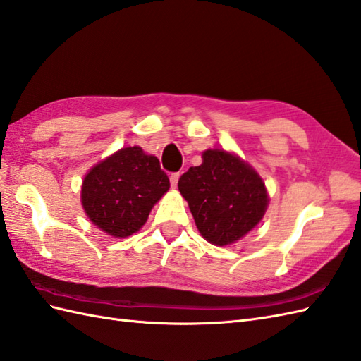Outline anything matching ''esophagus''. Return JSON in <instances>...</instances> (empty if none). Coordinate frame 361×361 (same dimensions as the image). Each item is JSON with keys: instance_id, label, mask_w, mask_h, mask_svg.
Returning a JSON list of instances; mask_svg holds the SVG:
<instances>
[{"instance_id": "1", "label": "esophagus", "mask_w": 361, "mask_h": 361, "mask_svg": "<svg viewBox=\"0 0 361 361\" xmlns=\"http://www.w3.org/2000/svg\"><path fill=\"white\" fill-rule=\"evenodd\" d=\"M178 178H180V173H178V172H173V173H171V186H172V188H177Z\"/></svg>"}]
</instances>
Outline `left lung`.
<instances>
[{
	"label": "left lung",
	"instance_id": "1",
	"mask_svg": "<svg viewBox=\"0 0 361 361\" xmlns=\"http://www.w3.org/2000/svg\"><path fill=\"white\" fill-rule=\"evenodd\" d=\"M178 189L200 233L215 246L245 237L262 221L269 203L254 167L220 149L204 150L203 163L181 175Z\"/></svg>",
	"mask_w": 361,
	"mask_h": 361
}]
</instances>
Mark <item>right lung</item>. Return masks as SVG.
<instances>
[{"label": "right lung", "mask_w": 361, "mask_h": 361, "mask_svg": "<svg viewBox=\"0 0 361 361\" xmlns=\"http://www.w3.org/2000/svg\"><path fill=\"white\" fill-rule=\"evenodd\" d=\"M169 186L157 157L146 155L138 146L123 147L89 171L81 204L97 228L124 238L141 229Z\"/></svg>", "instance_id": "1"}]
</instances>
